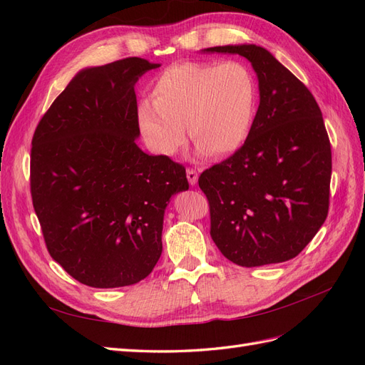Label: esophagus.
Here are the masks:
<instances>
[{"label":"esophagus","mask_w":365,"mask_h":365,"mask_svg":"<svg viewBox=\"0 0 365 365\" xmlns=\"http://www.w3.org/2000/svg\"><path fill=\"white\" fill-rule=\"evenodd\" d=\"M187 180H189L190 185H195L197 182V170L193 168H187Z\"/></svg>","instance_id":"esophagus-1"}]
</instances>
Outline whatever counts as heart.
<instances>
[{"label":"heart","instance_id":"heart-1","mask_svg":"<svg viewBox=\"0 0 365 365\" xmlns=\"http://www.w3.org/2000/svg\"><path fill=\"white\" fill-rule=\"evenodd\" d=\"M152 101L137 106L143 137L164 155L185 140L212 157L237 150L250 135L257 113L259 85L245 63L181 62L163 70L152 83Z\"/></svg>","mask_w":365,"mask_h":365}]
</instances>
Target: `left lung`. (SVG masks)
I'll return each mask as SVG.
<instances>
[{
  "instance_id": "obj_1",
  "label": "left lung",
  "mask_w": 365,
  "mask_h": 365,
  "mask_svg": "<svg viewBox=\"0 0 365 365\" xmlns=\"http://www.w3.org/2000/svg\"><path fill=\"white\" fill-rule=\"evenodd\" d=\"M205 51L247 58L260 91L244 145L197 180L210 205V236L239 267L294 259L329 212L332 150L322 109L268 50L251 43Z\"/></svg>"
}]
</instances>
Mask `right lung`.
<instances>
[{"instance_id":"obj_1","label":"right lung","mask_w":365,"mask_h":365,"mask_svg":"<svg viewBox=\"0 0 365 365\" xmlns=\"http://www.w3.org/2000/svg\"><path fill=\"white\" fill-rule=\"evenodd\" d=\"M158 67L126 58L82 70L33 134L30 193L46 247L91 288L148 277L163 251L164 210L189 189L182 164L135 143L134 85Z\"/></svg>"}]
</instances>
